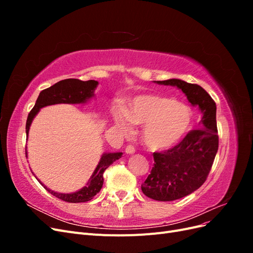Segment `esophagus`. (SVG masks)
Returning a JSON list of instances; mask_svg holds the SVG:
<instances>
[{
	"label": "esophagus",
	"mask_w": 253,
	"mask_h": 253,
	"mask_svg": "<svg viewBox=\"0 0 253 253\" xmlns=\"http://www.w3.org/2000/svg\"><path fill=\"white\" fill-rule=\"evenodd\" d=\"M126 154H134V153H135V148L133 147V145L132 144H128V145H126Z\"/></svg>",
	"instance_id": "obj_1"
}]
</instances>
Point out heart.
Here are the masks:
<instances>
[{
    "instance_id": "heart-1",
    "label": "heart",
    "mask_w": 253,
    "mask_h": 253,
    "mask_svg": "<svg viewBox=\"0 0 253 253\" xmlns=\"http://www.w3.org/2000/svg\"><path fill=\"white\" fill-rule=\"evenodd\" d=\"M115 124L125 134H131L134 126H143L142 140L151 150L169 149L180 141L192 124L188 105L158 94H144L129 102L127 111L117 110Z\"/></svg>"
}]
</instances>
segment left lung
<instances>
[{
  "label": "left lung",
  "mask_w": 253,
  "mask_h": 253,
  "mask_svg": "<svg viewBox=\"0 0 253 253\" xmlns=\"http://www.w3.org/2000/svg\"><path fill=\"white\" fill-rule=\"evenodd\" d=\"M155 82L178 87L202 113L200 128L189 132L175 147L153 154L154 167L141 185L143 194L152 200L171 202L194 192L208 177L218 150L216 104L197 84L180 79Z\"/></svg>",
  "instance_id": "left-lung-1"
}]
</instances>
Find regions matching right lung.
Wrapping results in <instances>:
<instances>
[{"mask_svg":"<svg viewBox=\"0 0 253 253\" xmlns=\"http://www.w3.org/2000/svg\"><path fill=\"white\" fill-rule=\"evenodd\" d=\"M98 85V81L88 80L81 81L79 79H65L53 84L52 86L43 89L39 97H38L34 109L29 112L27 121H26V136L28 137L29 127L34 118L40 109L44 106L59 104V103H68V104H77V103H85L88 99L94 97V90ZM25 154L27 157V151L25 150ZM122 156V153H104L102 154L100 162L90 176L88 182L85 187H83L77 192L74 193H58L45 187L40 181L41 185L46 189L49 193L61 201L66 203H85L90 201L99 191L101 190L103 185V173L108 168L116 162Z\"/></svg>","mask_w":253,"mask_h":253,"instance_id":"right-lung-1","label":"right lung"}]
</instances>
